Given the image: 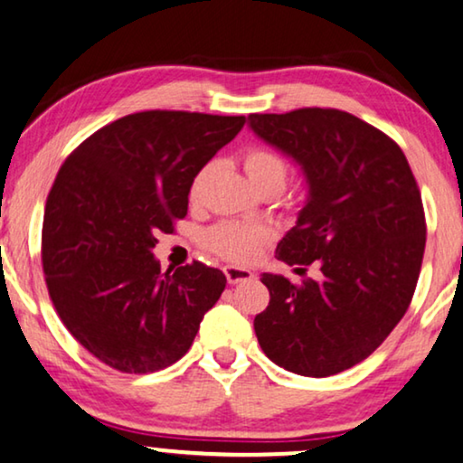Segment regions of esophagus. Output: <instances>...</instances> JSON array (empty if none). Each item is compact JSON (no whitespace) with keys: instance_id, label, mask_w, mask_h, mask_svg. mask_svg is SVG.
<instances>
[{"instance_id":"esophagus-1","label":"esophagus","mask_w":463,"mask_h":463,"mask_svg":"<svg viewBox=\"0 0 463 463\" xmlns=\"http://www.w3.org/2000/svg\"><path fill=\"white\" fill-rule=\"evenodd\" d=\"M224 274H226V280H229L231 285H239V282L253 279L251 270H247V268H239V266H224Z\"/></svg>"}]
</instances>
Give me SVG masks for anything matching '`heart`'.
Listing matches in <instances>:
<instances>
[{"instance_id":"obj_1","label":"heart","mask_w":463,"mask_h":463,"mask_svg":"<svg viewBox=\"0 0 463 463\" xmlns=\"http://www.w3.org/2000/svg\"><path fill=\"white\" fill-rule=\"evenodd\" d=\"M243 168L255 191L272 193V195H279V193L285 189V184L288 181V172H291L288 162L279 154V151H274L270 147H261V145L245 151ZM205 175H208V168L199 172L195 181H193L191 199H197ZM268 239H270V232L261 229V226L218 222L210 226V229L202 234V245L208 251L220 255V258L237 261V264H247V261L258 258V253L261 251V247L268 243Z\"/></svg>"}]
</instances>
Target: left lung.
<instances>
[{"mask_svg": "<svg viewBox=\"0 0 463 463\" xmlns=\"http://www.w3.org/2000/svg\"><path fill=\"white\" fill-rule=\"evenodd\" d=\"M260 139L298 162L307 202L276 247L293 285L261 274L270 303L255 316L260 347L301 376L339 374L365 360L408 312L422 268L426 220L418 183L383 130L333 108L250 114Z\"/></svg>", "mask_w": 463, "mask_h": 463, "instance_id": "8db88e82", "label": "left lung"}]
</instances>
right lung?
<instances>
[{"label":"right lung","mask_w":463,"mask_h":463,"mask_svg":"<svg viewBox=\"0 0 463 463\" xmlns=\"http://www.w3.org/2000/svg\"><path fill=\"white\" fill-rule=\"evenodd\" d=\"M245 116L149 109L82 141L47 195L41 260L55 312L109 368L149 374L187 354L226 276L202 261L162 272L157 232L187 216L189 191Z\"/></svg>","instance_id":"add662e5"}]
</instances>
